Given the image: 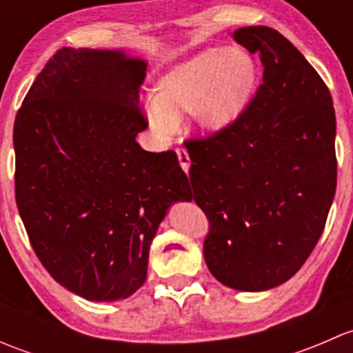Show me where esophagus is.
<instances>
[{
  "instance_id": "esophagus-1",
  "label": "esophagus",
  "mask_w": 353,
  "mask_h": 353,
  "mask_svg": "<svg viewBox=\"0 0 353 353\" xmlns=\"http://www.w3.org/2000/svg\"><path fill=\"white\" fill-rule=\"evenodd\" d=\"M177 159H179V163H181V167H183L184 172L188 174L191 160H190V155H188V152L184 150V148H177Z\"/></svg>"
}]
</instances>
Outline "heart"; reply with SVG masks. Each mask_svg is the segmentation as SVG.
<instances>
[{
	"label": "heart",
	"mask_w": 353,
	"mask_h": 353,
	"mask_svg": "<svg viewBox=\"0 0 353 353\" xmlns=\"http://www.w3.org/2000/svg\"><path fill=\"white\" fill-rule=\"evenodd\" d=\"M256 77L254 61L245 52L206 49L160 78L155 102L148 104L152 126L167 137L183 114L194 112L205 130H225L248 105Z\"/></svg>",
	"instance_id": "1"
}]
</instances>
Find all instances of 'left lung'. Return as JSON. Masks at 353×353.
I'll return each mask as SVG.
<instances>
[{
    "label": "left lung",
    "instance_id": "1",
    "mask_svg": "<svg viewBox=\"0 0 353 353\" xmlns=\"http://www.w3.org/2000/svg\"><path fill=\"white\" fill-rule=\"evenodd\" d=\"M263 83L225 130L186 140L193 198L208 219L212 275L244 292L287 282L318 244L336 190V121L318 71L275 28L234 32Z\"/></svg>",
    "mask_w": 353,
    "mask_h": 353
}]
</instances>
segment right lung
<instances>
[{"label":"right lung","mask_w":353,"mask_h":353,"mask_svg":"<svg viewBox=\"0 0 353 353\" xmlns=\"http://www.w3.org/2000/svg\"><path fill=\"white\" fill-rule=\"evenodd\" d=\"M145 71L121 51L61 48L15 117V198L28 241L49 275L87 301L143 285L167 208L193 198L176 152H145L134 140L148 128Z\"/></svg>","instance_id":"obj_1"}]
</instances>
